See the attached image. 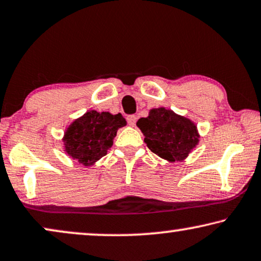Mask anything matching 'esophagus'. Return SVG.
I'll use <instances>...</instances> for the list:
<instances>
[{
  "instance_id": "obj_1",
  "label": "esophagus",
  "mask_w": 261,
  "mask_h": 261,
  "mask_svg": "<svg viewBox=\"0 0 261 261\" xmlns=\"http://www.w3.org/2000/svg\"><path fill=\"white\" fill-rule=\"evenodd\" d=\"M126 120H127V123H129V125L134 126L136 124V120H137V117H136L135 115H130L126 117Z\"/></svg>"
}]
</instances>
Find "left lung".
Instances as JSON below:
<instances>
[{"label":"left lung","mask_w":261,"mask_h":261,"mask_svg":"<svg viewBox=\"0 0 261 261\" xmlns=\"http://www.w3.org/2000/svg\"><path fill=\"white\" fill-rule=\"evenodd\" d=\"M137 126L148 148L170 162L185 160L199 143L195 124L164 108L152 109L146 118L138 119Z\"/></svg>","instance_id":"1"}]
</instances>
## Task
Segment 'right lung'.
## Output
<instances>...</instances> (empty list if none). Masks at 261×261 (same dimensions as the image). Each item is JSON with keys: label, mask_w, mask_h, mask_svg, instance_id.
I'll return each mask as SVG.
<instances>
[{"label": "right lung", "mask_w": 261, "mask_h": 261, "mask_svg": "<svg viewBox=\"0 0 261 261\" xmlns=\"http://www.w3.org/2000/svg\"><path fill=\"white\" fill-rule=\"evenodd\" d=\"M125 125L126 120L120 113L86 112L66 131L64 137L66 152L83 166H91L108 153L117 130Z\"/></svg>", "instance_id": "right-lung-1"}]
</instances>
